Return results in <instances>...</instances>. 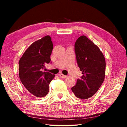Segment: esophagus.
Segmentation results:
<instances>
[{
    "label": "esophagus",
    "mask_w": 127,
    "mask_h": 127,
    "mask_svg": "<svg viewBox=\"0 0 127 127\" xmlns=\"http://www.w3.org/2000/svg\"><path fill=\"white\" fill-rule=\"evenodd\" d=\"M59 76L62 78H66V77H67V76H65V75H64L63 74H62V73L59 74Z\"/></svg>",
    "instance_id": "1"
}]
</instances>
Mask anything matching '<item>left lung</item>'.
I'll return each mask as SVG.
<instances>
[{
  "mask_svg": "<svg viewBox=\"0 0 127 127\" xmlns=\"http://www.w3.org/2000/svg\"><path fill=\"white\" fill-rule=\"evenodd\" d=\"M74 47L77 64L82 76L71 89L76 97L86 100L96 93L104 82L105 59L98 47L86 36H80Z\"/></svg>",
  "mask_w": 127,
  "mask_h": 127,
  "instance_id": "left-lung-1",
  "label": "left lung"
}]
</instances>
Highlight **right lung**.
Masks as SVG:
<instances>
[{
  "instance_id": "add662e5",
  "label": "right lung",
  "mask_w": 127,
  "mask_h": 127,
  "mask_svg": "<svg viewBox=\"0 0 127 127\" xmlns=\"http://www.w3.org/2000/svg\"><path fill=\"white\" fill-rule=\"evenodd\" d=\"M53 44L50 36L33 42L19 61V76L23 86L30 94L38 97L45 96L49 84L55 77L43 71L45 64L50 62Z\"/></svg>"
}]
</instances>
